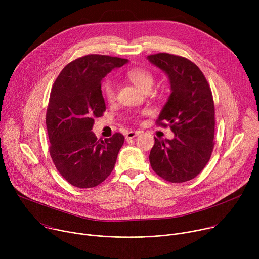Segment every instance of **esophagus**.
Segmentation results:
<instances>
[{"mask_svg":"<svg viewBox=\"0 0 259 259\" xmlns=\"http://www.w3.org/2000/svg\"><path fill=\"white\" fill-rule=\"evenodd\" d=\"M139 131H129V132H127L126 133V139L128 140V139H132V138H134V137H136L137 135H139Z\"/></svg>","mask_w":259,"mask_h":259,"instance_id":"esophagus-1","label":"esophagus"}]
</instances>
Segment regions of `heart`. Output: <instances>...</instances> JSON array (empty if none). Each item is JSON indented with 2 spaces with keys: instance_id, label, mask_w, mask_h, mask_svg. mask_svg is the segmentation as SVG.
<instances>
[{
  "instance_id": "heart-1",
  "label": "heart",
  "mask_w": 259,
  "mask_h": 259,
  "mask_svg": "<svg viewBox=\"0 0 259 259\" xmlns=\"http://www.w3.org/2000/svg\"><path fill=\"white\" fill-rule=\"evenodd\" d=\"M127 77L129 80L137 86L139 89L143 91L151 90V88L154 85L155 78L153 76V73L149 71L145 68L142 67H133L130 68L127 71ZM116 82L112 78H107L104 80L102 83V93L103 96L106 98L108 101H113L116 97Z\"/></svg>"
}]
</instances>
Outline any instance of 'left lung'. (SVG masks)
Returning <instances> with one entry per match:
<instances>
[{
    "label": "left lung",
    "instance_id": "obj_1",
    "mask_svg": "<svg viewBox=\"0 0 259 259\" xmlns=\"http://www.w3.org/2000/svg\"><path fill=\"white\" fill-rule=\"evenodd\" d=\"M147 59L169 79L171 94L157 123H169L174 133L171 140L155 137L151 166L167 181L191 180L207 165L214 147L215 109L211 89L201 69L187 58L158 53Z\"/></svg>",
    "mask_w": 259,
    "mask_h": 259
}]
</instances>
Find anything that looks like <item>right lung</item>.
Wrapping results in <instances>:
<instances>
[{
  "mask_svg": "<svg viewBox=\"0 0 259 259\" xmlns=\"http://www.w3.org/2000/svg\"><path fill=\"white\" fill-rule=\"evenodd\" d=\"M128 59L89 54L69 62L53 84L46 115L49 152L61 176L73 187L98 186L112 173L124 136L97 139L91 131L105 103L101 81Z\"/></svg>",
  "mask_w": 259,
  "mask_h": 259,
  "instance_id": "obj_1",
  "label": "right lung"
}]
</instances>
